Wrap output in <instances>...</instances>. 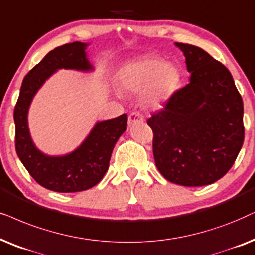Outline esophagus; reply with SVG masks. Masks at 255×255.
<instances>
[{"label": "esophagus", "mask_w": 255, "mask_h": 255, "mask_svg": "<svg viewBox=\"0 0 255 255\" xmlns=\"http://www.w3.org/2000/svg\"><path fill=\"white\" fill-rule=\"evenodd\" d=\"M144 116L138 111H133L128 115V124H133L135 122H143Z\"/></svg>", "instance_id": "34e87169"}]
</instances>
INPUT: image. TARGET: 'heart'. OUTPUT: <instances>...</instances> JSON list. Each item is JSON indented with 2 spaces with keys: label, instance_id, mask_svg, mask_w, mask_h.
I'll return each instance as SVG.
<instances>
[{
  "label": "heart",
  "instance_id": "heart-1",
  "mask_svg": "<svg viewBox=\"0 0 255 255\" xmlns=\"http://www.w3.org/2000/svg\"><path fill=\"white\" fill-rule=\"evenodd\" d=\"M120 82L124 90L139 92L146 108H160L176 94L181 84L180 70L157 57L137 59L122 69Z\"/></svg>",
  "mask_w": 255,
  "mask_h": 255
}]
</instances>
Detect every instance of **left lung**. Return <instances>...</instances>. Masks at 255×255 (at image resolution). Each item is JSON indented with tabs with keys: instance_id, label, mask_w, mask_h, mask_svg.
<instances>
[{
	"instance_id": "obj_1",
	"label": "left lung",
	"mask_w": 255,
	"mask_h": 255,
	"mask_svg": "<svg viewBox=\"0 0 255 255\" xmlns=\"http://www.w3.org/2000/svg\"><path fill=\"white\" fill-rule=\"evenodd\" d=\"M190 83L147 120L156 166L183 186L219 180L236 161L245 138L243 98L229 69L196 45L176 43Z\"/></svg>"
}]
</instances>
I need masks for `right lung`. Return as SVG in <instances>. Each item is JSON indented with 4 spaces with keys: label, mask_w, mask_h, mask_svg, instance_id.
I'll return each mask as SVG.
<instances>
[{
    "label": "right lung",
    "mask_w": 255,
    "mask_h": 255,
    "mask_svg": "<svg viewBox=\"0 0 255 255\" xmlns=\"http://www.w3.org/2000/svg\"><path fill=\"white\" fill-rule=\"evenodd\" d=\"M87 45L82 42L68 43L47 54L23 79L14 110L15 147L19 160L41 186L55 192H81L97 185L108 171L116 143L127 130V114L98 122L77 150L62 157L47 156L32 143L28 110L35 94L58 69L92 70L85 54Z\"/></svg>",
    "instance_id": "1"
}]
</instances>
